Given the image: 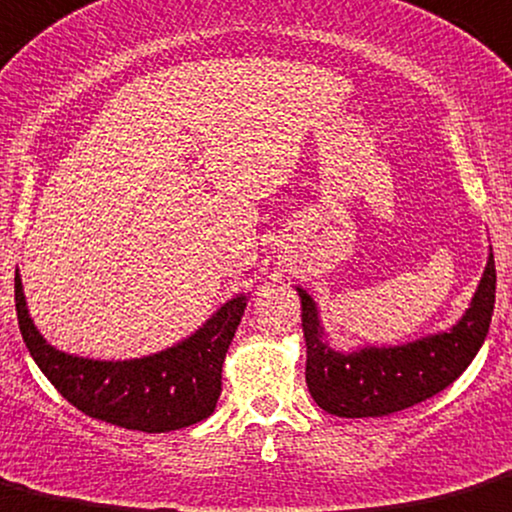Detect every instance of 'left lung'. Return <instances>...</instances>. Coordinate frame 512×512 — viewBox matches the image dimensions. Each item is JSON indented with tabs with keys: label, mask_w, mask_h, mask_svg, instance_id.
<instances>
[{
	"label": "left lung",
	"mask_w": 512,
	"mask_h": 512,
	"mask_svg": "<svg viewBox=\"0 0 512 512\" xmlns=\"http://www.w3.org/2000/svg\"><path fill=\"white\" fill-rule=\"evenodd\" d=\"M297 292L306 338V385L316 405L336 417H385L429 400L469 368L491 326L496 262L488 257L469 311L451 331L397 348H363L348 355L331 351L316 304L304 289Z\"/></svg>",
	"instance_id": "obj_1"
}]
</instances>
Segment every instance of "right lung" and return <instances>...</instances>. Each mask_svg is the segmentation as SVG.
Returning <instances> with one entry per match:
<instances>
[{"label":"right lung","mask_w":512,"mask_h":512,"mask_svg":"<svg viewBox=\"0 0 512 512\" xmlns=\"http://www.w3.org/2000/svg\"><path fill=\"white\" fill-rule=\"evenodd\" d=\"M14 301L31 358L73 407L100 422L149 434L188 427L213 414L225 353L245 314V297H235L179 346L149 358L105 363L75 358L43 341L26 311L19 274L14 277Z\"/></svg>","instance_id":"add662e5"}]
</instances>
